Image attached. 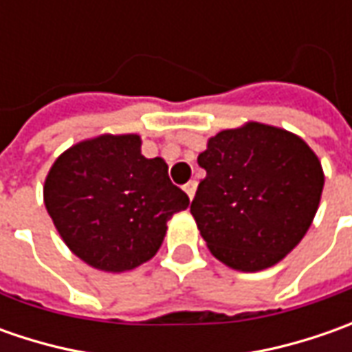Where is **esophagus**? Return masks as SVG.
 <instances>
[{
	"label": "esophagus",
	"mask_w": 352,
	"mask_h": 352,
	"mask_svg": "<svg viewBox=\"0 0 352 352\" xmlns=\"http://www.w3.org/2000/svg\"><path fill=\"white\" fill-rule=\"evenodd\" d=\"M196 188H197V184L194 182V180L184 186V190H186V194H188V197H190V199H194V196H196Z\"/></svg>",
	"instance_id": "esophagus-1"
}]
</instances>
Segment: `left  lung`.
I'll list each match as a JSON object with an SVG mask.
<instances>
[{
	"instance_id": "left-lung-1",
	"label": "left lung",
	"mask_w": 352,
	"mask_h": 352,
	"mask_svg": "<svg viewBox=\"0 0 352 352\" xmlns=\"http://www.w3.org/2000/svg\"><path fill=\"white\" fill-rule=\"evenodd\" d=\"M206 178L192 215L210 252L239 272L280 263L304 239L323 192V168L304 139L249 121L211 137L197 156Z\"/></svg>"
}]
</instances>
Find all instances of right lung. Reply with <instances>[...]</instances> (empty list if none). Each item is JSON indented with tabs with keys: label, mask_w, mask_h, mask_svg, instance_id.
<instances>
[{
	"label": "right lung",
	"mask_w": 352,
	"mask_h": 352,
	"mask_svg": "<svg viewBox=\"0 0 352 352\" xmlns=\"http://www.w3.org/2000/svg\"><path fill=\"white\" fill-rule=\"evenodd\" d=\"M45 206L66 247L103 272H127L155 256L166 221L190 199L168 164L141 155L139 135H100L72 144L50 166Z\"/></svg>",
	"instance_id": "right-lung-1"
}]
</instances>
